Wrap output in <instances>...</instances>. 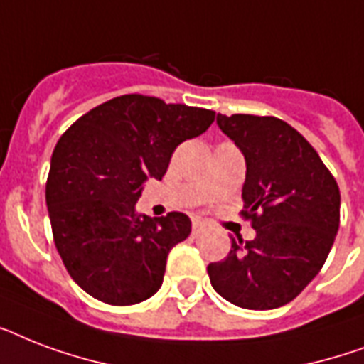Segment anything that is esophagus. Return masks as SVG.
Wrapping results in <instances>:
<instances>
[{
	"label": "esophagus",
	"mask_w": 364,
	"mask_h": 364,
	"mask_svg": "<svg viewBox=\"0 0 364 364\" xmlns=\"http://www.w3.org/2000/svg\"><path fill=\"white\" fill-rule=\"evenodd\" d=\"M204 223L193 221V236H200V234L204 232Z\"/></svg>",
	"instance_id": "1"
}]
</instances>
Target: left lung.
Instances as JSON below:
<instances>
[{
    "label": "left lung",
    "mask_w": 364,
    "mask_h": 364,
    "mask_svg": "<svg viewBox=\"0 0 364 364\" xmlns=\"http://www.w3.org/2000/svg\"><path fill=\"white\" fill-rule=\"evenodd\" d=\"M245 156L243 210L255 240L232 238L230 253L208 266L223 299L245 310H274L319 274L340 227V188L319 154L276 117L217 115Z\"/></svg>",
    "instance_id": "obj_1"
}]
</instances>
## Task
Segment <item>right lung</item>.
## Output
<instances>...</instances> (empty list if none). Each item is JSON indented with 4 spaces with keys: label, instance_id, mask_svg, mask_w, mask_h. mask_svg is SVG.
Here are the masks:
<instances>
[{
    "label": "right lung",
    "instance_id": "add662e5",
    "mask_svg": "<svg viewBox=\"0 0 364 364\" xmlns=\"http://www.w3.org/2000/svg\"><path fill=\"white\" fill-rule=\"evenodd\" d=\"M215 111L124 94L79 117L56 143L45 198L54 245L73 282L100 302L132 306L162 285L191 219L137 215L147 177L162 179L176 147L210 128Z\"/></svg>",
    "mask_w": 364,
    "mask_h": 364
}]
</instances>
